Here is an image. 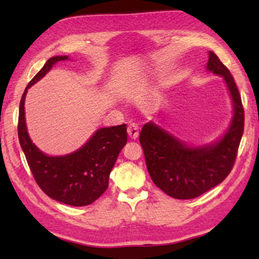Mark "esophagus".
Segmentation results:
<instances>
[{"mask_svg":"<svg viewBox=\"0 0 259 259\" xmlns=\"http://www.w3.org/2000/svg\"><path fill=\"white\" fill-rule=\"evenodd\" d=\"M126 131H128V135H129V137L131 139H137L138 138V135H139V133H138V125L136 124V123H131L128 126V129H126Z\"/></svg>","mask_w":259,"mask_h":259,"instance_id":"1","label":"esophagus"}]
</instances>
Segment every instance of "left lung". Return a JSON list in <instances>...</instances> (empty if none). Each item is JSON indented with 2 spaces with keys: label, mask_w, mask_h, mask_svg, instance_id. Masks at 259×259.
<instances>
[{
  "label": "left lung",
  "mask_w": 259,
  "mask_h": 259,
  "mask_svg": "<svg viewBox=\"0 0 259 259\" xmlns=\"http://www.w3.org/2000/svg\"><path fill=\"white\" fill-rule=\"evenodd\" d=\"M207 71L223 77L233 106L229 128L221 137L191 145L154 121L144 124L139 136L153 183L175 199H194L224 181L233 168L242 138L244 114L233 76L211 51Z\"/></svg>",
  "instance_id": "left-lung-1"
}]
</instances>
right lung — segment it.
<instances>
[{"label": "right lung", "instance_id": "add662e5", "mask_svg": "<svg viewBox=\"0 0 259 259\" xmlns=\"http://www.w3.org/2000/svg\"><path fill=\"white\" fill-rule=\"evenodd\" d=\"M68 56H55L28 83L19 106L18 137L32 174L41 190L58 202L83 207L95 202L108 186L117 156L126 144V125L100 128L77 148L65 155H48L30 139L25 117V98L28 89Z\"/></svg>", "mask_w": 259, "mask_h": 259}]
</instances>
